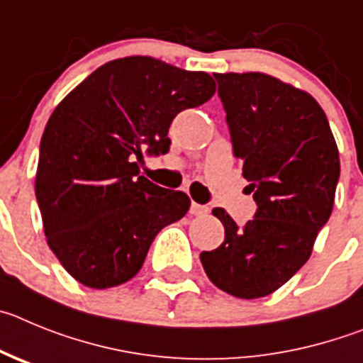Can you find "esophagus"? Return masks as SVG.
<instances>
[{
    "mask_svg": "<svg viewBox=\"0 0 363 363\" xmlns=\"http://www.w3.org/2000/svg\"><path fill=\"white\" fill-rule=\"evenodd\" d=\"M210 211V208L208 206H202V204H197V202H191V206H189V213L191 215H206Z\"/></svg>",
    "mask_w": 363,
    "mask_h": 363,
    "instance_id": "1",
    "label": "esophagus"
}]
</instances>
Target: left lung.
<instances>
[{"mask_svg": "<svg viewBox=\"0 0 363 363\" xmlns=\"http://www.w3.org/2000/svg\"><path fill=\"white\" fill-rule=\"evenodd\" d=\"M233 155L257 211L244 226L222 210L224 242L202 251L211 282L238 298L277 291L311 257L316 235L333 211L340 159L320 104L277 77L213 74Z\"/></svg>", "mask_w": 363, "mask_h": 363, "instance_id": "1", "label": "left lung"}]
</instances>
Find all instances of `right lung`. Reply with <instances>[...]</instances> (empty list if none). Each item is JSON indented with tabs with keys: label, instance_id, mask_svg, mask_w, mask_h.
Returning <instances> with one entry per match:
<instances>
[{
	"label": "right lung",
	"instance_id": "obj_1",
	"mask_svg": "<svg viewBox=\"0 0 363 363\" xmlns=\"http://www.w3.org/2000/svg\"><path fill=\"white\" fill-rule=\"evenodd\" d=\"M213 94L206 72L132 55L99 67L57 104L39 145L35 199L48 246L77 282H128L159 231L184 217L188 195L153 184L135 161L168 152L175 116Z\"/></svg>",
	"mask_w": 363,
	"mask_h": 363
}]
</instances>
